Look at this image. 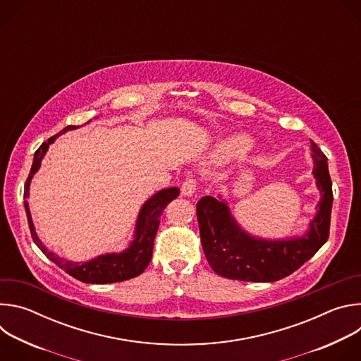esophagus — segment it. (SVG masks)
<instances>
[{
  "instance_id": "esophagus-1",
  "label": "esophagus",
  "mask_w": 361,
  "mask_h": 361,
  "mask_svg": "<svg viewBox=\"0 0 361 361\" xmlns=\"http://www.w3.org/2000/svg\"><path fill=\"white\" fill-rule=\"evenodd\" d=\"M197 188V183L194 178H187L183 185H181V194L185 197H191L195 192Z\"/></svg>"
}]
</instances>
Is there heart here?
Segmentation results:
<instances>
[{
    "mask_svg": "<svg viewBox=\"0 0 361 361\" xmlns=\"http://www.w3.org/2000/svg\"><path fill=\"white\" fill-rule=\"evenodd\" d=\"M252 147V141L245 134H235L223 142V151L227 154H243Z\"/></svg>",
    "mask_w": 361,
    "mask_h": 361,
    "instance_id": "b5f03b06",
    "label": "heart"
}]
</instances>
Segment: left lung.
<instances>
[{"label":"left lung","mask_w":361,"mask_h":361,"mask_svg":"<svg viewBox=\"0 0 361 361\" xmlns=\"http://www.w3.org/2000/svg\"><path fill=\"white\" fill-rule=\"evenodd\" d=\"M313 176L320 192L316 216L301 235L259 237L244 230L221 195H205L197 202L202 250L210 267L221 277L241 281L271 283L300 269L329 238L333 190L327 157L312 141Z\"/></svg>","instance_id":"1"}]
</instances>
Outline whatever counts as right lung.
<instances>
[{
	"instance_id": "obj_1",
	"label": "right lung",
	"mask_w": 361,
	"mask_h": 361,
	"mask_svg": "<svg viewBox=\"0 0 361 361\" xmlns=\"http://www.w3.org/2000/svg\"><path fill=\"white\" fill-rule=\"evenodd\" d=\"M88 123L90 121H87L85 124H88ZM80 127H82V126H67L59 134L48 138L47 142H42L34 154L31 171H30V176L24 185V209H25L30 231H31L32 240L37 244V247L48 257L51 262L82 283L109 284V283H118V281L130 280L133 277L140 276L149 264L151 255H152V247H154V238H156V234H157V230L160 226V217L167 205L174 198H177V195L180 194V190L177 187L163 188V190L157 191L156 194H152L141 205L137 220H135L133 240L124 250H121L118 252L114 251V252L99 254L88 262L78 263V262H71L68 259H64V257H60L54 251H49L35 233V227L32 223L31 212H30V205L27 201V198L30 197V185H31V180H32L34 174L41 167V161L47 154L49 145L53 144L60 135L66 134L67 131L77 130Z\"/></svg>"
}]
</instances>
